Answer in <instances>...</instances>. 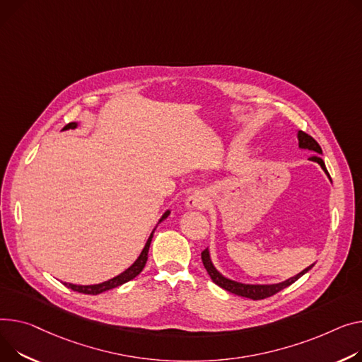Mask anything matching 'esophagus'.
<instances>
[{
	"instance_id": "34e87169",
	"label": "esophagus",
	"mask_w": 362,
	"mask_h": 362,
	"mask_svg": "<svg viewBox=\"0 0 362 362\" xmlns=\"http://www.w3.org/2000/svg\"><path fill=\"white\" fill-rule=\"evenodd\" d=\"M208 205V198L204 194V192L198 190L195 194H192L187 199H186V206L187 208H195V209H204Z\"/></svg>"
}]
</instances>
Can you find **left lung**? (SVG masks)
<instances>
[{
    "label": "left lung",
    "mask_w": 362,
    "mask_h": 362,
    "mask_svg": "<svg viewBox=\"0 0 362 362\" xmlns=\"http://www.w3.org/2000/svg\"><path fill=\"white\" fill-rule=\"evenodd\" d=\"M298 146H300V148H307V150L315 151L317 156L322 154V148H320V146H319V142H317L315 138H313V136H310L308 134L303 132V131H298ZM317 156H313L310 160L319 163V164L322 165L323 170L327 173L326 165H325L323 160H322L320 157H317ZM327 176H329V173H327ZM201 257H202V263H204V267H205L206 272L209 274L211 279H212L216 285L224 288V290L228 291V293H233V294L240 296V297L252 298V300H263V298H268V297L275 296L276 293L282 291L284 288H286V286H290L291 284H294L298 278H301L305 272H308V271L313 268V264H311V267L305 268L303 272H300V274L296 275L294 278L286 279V281H284V282H281V284H274V285H247V284H240V282L227 279V278H224L218 271H216V269L214 268V264H212L211 259H209L208 249H205V250L201 253Z\"/></svg>",
    "instance_id": "1"
}]
</instances>
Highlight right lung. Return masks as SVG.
Segmentation results:
<instances>
[{
    "mask_svg": "<svg viewBox=\"0 0 362 362\" xmlns=\"http://www.w3.org/2000/svg\"><path fill=\"white\" fill-rule=\"evenodd\" d=\"M76 127H77L76 122H71V124H66V125L64 127V129H74ZM168 214H170V211L164 212V215L161 216L160 223L167 218ZM153 234H154V231L151 233L150 238L147 240V245H146V247H144V250L141 252L139 257L135 260V263L132 264V267L128 268L125 272H122L120 275H117V276H115V278H112V279H109V281H106V282H102V284H95V285H74V284H65L66 288H71L72 291H77V293H81V294L98 296V294H100V293H105V291L112 290V288H116V286L122 285V284H125V282H129V281L134 279L136 275H139L141 271L144 269V267H146L147 259H148V249H150V245H151Z\"/></svg>",
    "mask_w": 362,
    "mask_h": 362,
    "instance_id": "add662e5",
    "label": "right lung"
}]
</instances>
